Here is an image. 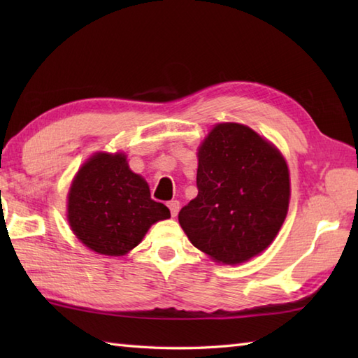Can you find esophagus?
<instances>
[{
	"mask_svg": "<svg viewBox=\"0 0 358 358\" xmlns=\"http://www.w3.org/2000/svg\"><path fill=\"white\" fill-rule=\"evenodd\" d=\"M167 208L171 209V215L172 217H177L178 210H180V201L178 200H172V201L167 203Z\"/></svg>",
	"mask_w": 358,
	"mask_h": 358,
	"instance_id": "obj_1",
	"label": "esophagus"
}]
</instances>
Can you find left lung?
Listing matches in <instances>:
<instances>
[{
	"instance_id": "left-lung-1",
	"label": "left lung",
	"mask_w": 358,
	"mask_h": 358,
	"mask_svg": "<svg viewBox=\"0 0 358 358\" xmlns=\"http://www.w3.org/2000/svg\"><path fill=\"white\" fill-rule=\"evenodd\" d=\"M196 189L178 222L192 245L217 262L237 264L260 254L287 214L286 162L243 124H217L203 141Z\"/></svg>"
}]
</instances>
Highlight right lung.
Returning <instances> with one entry per match:
<instances>
[{"label": "right lung", "instance_id": "1", "mask_svg": "<svg viewBox=\"0 0 358 358\" xmlns=\"http://www.w3.org/2000/svg\"><path fill=\"white\" fill-rule=\"evenodd\" d=\"M171 217L150 199L146 181L129 169L123 154H96L78 171L67 218L81 243L103 255H124L150 224Z\"/></svg>", "mask_w": 358, "mask_h": 358}]
</instances>
